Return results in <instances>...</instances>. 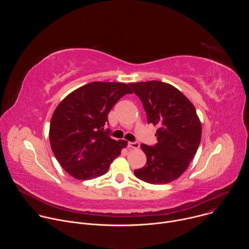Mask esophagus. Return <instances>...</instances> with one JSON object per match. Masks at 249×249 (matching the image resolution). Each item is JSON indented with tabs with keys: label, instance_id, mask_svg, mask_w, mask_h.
<instances>
[{
	"label": "esophagus",
	"instance_id": "1",
	"mask_svg": "<svg viewBox=\"0 0 249 249\" xmlns=\"http://www.w3.org/2000/svg\"><path fill=\"white\" fill-rule=\"evenodd\" d=\"M128 147L131 148V149L138 150V149L140 148V144L138 143V142H129V143H128Z\"/></svg>",
	"mask_w": 249,
	"mask_h": 249
}]
</instances>
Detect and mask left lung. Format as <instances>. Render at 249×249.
Instances as JSON below:
<instances>
[{
  "label": "left lung",
  "instance_id": "8db88e82",
  "mask_svg": "<svg viewBox=\"0 0 249 249\" xmlns=\"http://www.w3.org/2000/svg\"><path fill=\"white\" fill-rule=\"evenodd\" d=\"M147 113L148 123L158 126V143L142 144L146 165L134 171L151 184L174 181L188 168L202 136L201 121L192 102L173 86L160 81L129 84Z\"/></svg>",
  "mask_w": 249,
  "mask_h": 249
}]
</instances>
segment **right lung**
<instances>
[{"label":"right lung","mask_w":249,"mask_h":249,"mask_svg":"<svg viewBox=\"0 0 249 249\" xmlns=\"http://www.w3.org/2000/svg\"><path fill=\"white\" fill-rule=\"evenodd\" d=\"M127 93H132L129 85L92 82L58 104L50 122V145L60 165L74 178L89 180L105 174L127 147V141H115L104 131L113 105Z\"/></svg>","instance_id":"right-lung-1"}]
</instances>
